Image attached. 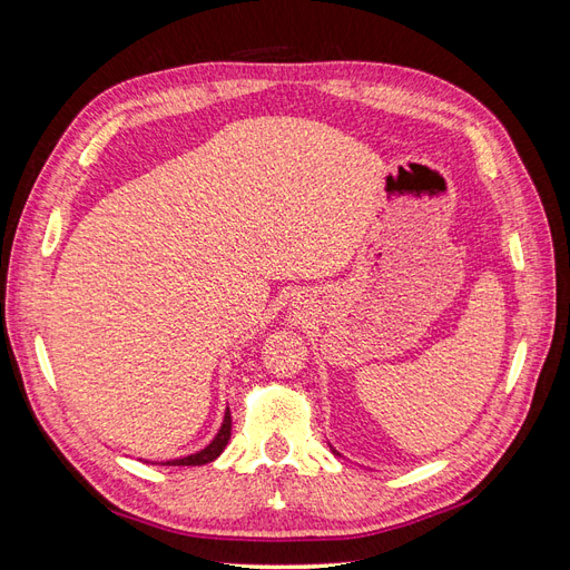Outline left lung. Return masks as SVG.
<instances>
[{"instance_id": "1", "label": "left lung", "mask_w": 570, "mask_h": 570, "mask_svg": "<svg viewBox=\"0 0 570 570\" xmlns=\"http://www.w3.org/2000/svg\"><path fill=\"white\" fill-rule=\"evenodd\" d=\"M333 452H335V450H333Z\"/></svg>"}]
</instances>
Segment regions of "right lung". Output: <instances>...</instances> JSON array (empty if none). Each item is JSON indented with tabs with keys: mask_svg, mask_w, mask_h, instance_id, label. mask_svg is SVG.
<instances>
[{
	"mask_svg": "<svg viewBox=\"0 0 570 570\" xmlns=\"http://www.w3.org/2000/svg\"><path fill=\"white\" fill-rule=\"evenodd\" d=\"M230 428H233V421H230V411H226V416H223V423L218 428L216 438L204 446V450L189 454V456H180V459H174V461H166V465H204V463H212L214 459L220 456V452L226 450V444L230 440Z\"/></svg>",
	"mask_w": 570,
	"mask_h": 570,
	"instance_id": "1",
	"label": "right lung"
}]
</instances>
